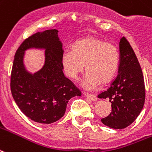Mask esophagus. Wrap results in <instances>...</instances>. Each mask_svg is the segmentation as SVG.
Returning a JSON list of instances; mask_svg holds the SVG:
<instances>
[{
  "instance_id": "1",
  "label": "esophagus",
  "mask_w": 152,
  "mask_h": 152,
  "mask_svg": "<svg viewBox=\"0 0 152 152\" xmlns=\"http://www.w3.org/2000/svg\"><path fill=\"white\" fill-rule=\"evenodd\" d=\"M84 95H85L86 97H88V98L91 99L92 101H93V102H96L97 101V97H96L95 95H92V94H88V93H84Z\"/></svg>"
}]
</instances>
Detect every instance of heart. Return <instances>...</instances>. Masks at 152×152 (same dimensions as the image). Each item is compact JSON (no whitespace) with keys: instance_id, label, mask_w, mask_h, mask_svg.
I'll return each mask as SVG.
<instances>
[{"instance_id":"b5f03b06","label":"heart","mask_w":152,"mask_h":152,"mask_svg":"<svg viewBox=\"0 0 152 152\" xmlns=\"http://www.w3.org/2000/svg\"><path fill=\"white\" fill-rule=\"evenodd\" d=\"M65 74L73 80L86 68L83 80L85 89L93 91L113 80L118 70L119 52L115 45L102 39L89 38L76 42L73 48L65 49L61 58Z\"/></svg>"}]
</instances>
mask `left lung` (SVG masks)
I'll list each match as a JSON object with an SVG mask.
<instances>
[{"instance_id":"obj_1","label":"left lung","mask_w":152,"mask_h":152,"mask_svg":"<svg viewBox=\"0 0 152 152\" xmlns=\"http://www.w3.org/2000/svg\"><path fill=\"white\" fill-rule=\"evenodd\" d=\"M118 76L99 98H109L112 111L102 122L113 129H124L134 122L143 108L145 85L142 72L133 49L125 37L119 42Z\"/></svg>"}]
</instances>
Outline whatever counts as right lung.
Returning <instances> with one entry per match:
<instances>
[{
  "label": "right lung",
  "mask_w": 152,
  "mask_h": 152,
  "mask_svg": "<svg viewBox=\"0 0 152 152\" xmlns=\"http://www.w3.org/2000/svg\"><path fill=\"white\" fill-rule=\"evenodd\" d=\"M58 30L38 32L24 40L13 60L10 88L14 101L25 115L39 123L50 124L64 115L68 101L81 92L63 72V44ZM30 48L44 49V67L34 74L24 67V51Z\"/></svg>",
  "instance_id": "obj_1"
}]
</instances>
